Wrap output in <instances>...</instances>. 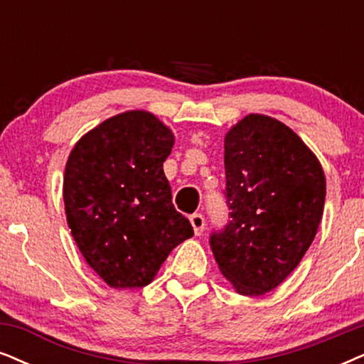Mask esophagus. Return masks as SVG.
<instances>
[{"label": "esophagus", "instance_id": "34e87169", "mask_svg": "<svg viewBox=\"0 0 364 364\" xmlns=\"http://www.w3.org/2000/svg\"><path fill=\"white\" fill-rule=\"evenodd\" d=\"M190 222L193 225V230H195V235H201L205 230V216L201 213H195L190 216Z\"/></svg>", "mask_w": 364, "mask_h": 364}]
</instances>
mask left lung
<instances>
[{
	"label": "left lung",
	"mask_w": 364,
	"mask_h": 364,
	"mask_svg": "<svg viewBox=\"0 0 364 364\" xmlns=\"http://www.w3.org/2000/svg\"><path fill=\"white\" fill-rule=\"evenodd\" d=\"M230 222L210 245L220 272L242 296L282 284L306 255L324 211L326 176L291 127L248 114L225 136Z\"/></svg>",
	"instance_id": "left-lung-1"
}]
</instances>
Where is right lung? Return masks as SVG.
Returning <instances> with one entry per match:
<instances>
[{"mask_svg": "<svg viewBox=\"0 0 364 364\" xmlns=\"http://www.w3.org/2000/svg\"><path fill=\"white\" fill-rule=\"evenodd\" d=\"M174 136L154 114L127 110L77 141L63 174L72 237L94 272L114 289L153 282L193 227L171 201L163 163Z\"/></svg>", "mask_w": 364, "mask_h": 364, "instance_id": "obj_1", "label": "right lung"}]
</instances>
